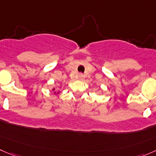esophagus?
<instances>
[{"instance_id": "esophagus-1", "label": "esophagus", "mask_w": 156, "mask_h": 156, "mask_svg": "<svg viewBox=\"0 0 156 156\" xmlns=\"http://www.w3.org/2000/svg\"><path fill=\"white\" fill-rule=\"evenodd\" d=\"M78 78H79V79H83V78H84L83 74H79V75H78Z\"/></svg>"}]
</instances>
